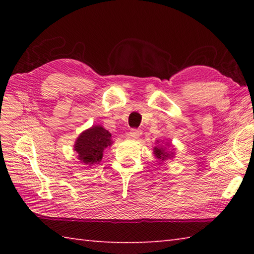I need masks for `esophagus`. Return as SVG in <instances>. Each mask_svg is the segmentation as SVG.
Wrapping results in <instances>:
<instances>
[{
	"label": "esophagus",
	"mask_w": 254,
	"mask_h": 254,
	"mask_svg": "<svg viewBox=\"0 0 254 254\" xmlns=\"http://www.w3.org/2000/svg\"><path fill=\"white\" fill-rule=\"evenodd\" d=\"M141 134H142V131L139 130V128H131L130 132H128V136L132 137V139H137Z\"/></svg>",
	"instance_id": "obj_1"
}]
</instances>
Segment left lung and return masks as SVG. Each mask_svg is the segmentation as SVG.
Returning <instances> with one entry per match:
<instances>
[{
	"label": "left lung",
	"mask_w": 254,
	"mask_h": 254,
	"mask_svg": "<svg viewBox=\"0 0 254 254\" xmlns=\"http://www.w3.org/2000/svg\"><path fill=\"white\" fill-rule=\"evenodd\" d=\"M154 154H156L158 159H161V160H165V159L168 158L170 154L167 153L162 148H154Z\"/></svg>",
	"instance_id": "left-lung-1"
}]
</instances>
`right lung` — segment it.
Here are the masks:
<instances>
[{
  "mask_svg": "<svg viewBox=\"0 0 254 254\" xmlns=\"http://www.w3.org/2000/svg\"><path fill=\"white\" fill-rule=\"evenodd\" d=\"M111 144V133L96 126L81 133L76 140L75 151L78 153L79 160L92 166L102 160L103 151Z\"/></svg>",
  "mask_w": 254,
  "mask_h": 254,
  "instance_id": "obj_1",
  "label": "right lung"
}]
</instances>
